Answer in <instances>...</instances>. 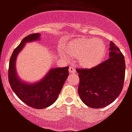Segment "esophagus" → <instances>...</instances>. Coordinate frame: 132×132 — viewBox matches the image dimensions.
Here are the masks:
<instances>
[{"mask_svg":"<svg viewBox=\"0 0 132 132\" xmlns=\"http://www.w3.org/2000/svg\"><path fill=\"white\" fill-rule=\"evenodd\" d=\"M69 72L70 73H75L76 72V70H75V68L73 67L72 66H70V67H69Z\"/></svg>","mask_w":132,"mask_h":132,"instance_id":"34e87169","label":"esophagus"}]
</instances>
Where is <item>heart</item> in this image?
I'll list each match as a JSON object with an SVG mask.
<instances>
[{
    "label": "heart",
    "instance_id": "obj_1",
    "mask_svg": "<svg viewBox=\"0 0 132 132\" xmlns=\"http://www.w3.org/2000/svg\"><path fill=\"white\" fill-rule=\"evenodd\" d=\"M66 53L77 57L79 65L91 68L98 65L104 57L106 46L98 38H81L70 42L66 47Z\"/></svg>",
    "mask_w": 132,
    "mask_h": 132
}]
</instances>
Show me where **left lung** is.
<instances>
[{
  "label": "left lung",
  "mask_w": 132,
  "mask_h": 132,
  "mask_svg": "<svg viewBox=\"0 0 132 132\" xmlns=\"http://www.w3.org/2000/svg\"><path fill=\"white\" fill-rule=\"evenodd\" d=\"M109 59L92 68H77L79 95L85 104L102 108L110 104L123 90L125 73L124 56L111 42Z\"/></svg>",
  "instance_id": "8db88e82"
}]
</instances>
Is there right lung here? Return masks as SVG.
I'll return each mask as SVG.
<instances>
[{"label":"right lung","instance_id":"1","mask_svg":"<svg viewBox=\"0 0 132 132\" xmlns=\"http://www.w3.org/2000/svg\"><path fill=\"white\" fill-rule=\"evenodd\" d=\"M40 34L27 36L15 48L11 55L9 66V81L11 89L18 97L28 106L35 109H44L50 106L57 98L65 81L68 76V67L51 68L44 78L36 83L24 82L18 77L15 70L17 55L26 42L40 39Z\"/></svg>","mask_w":132,"mask_h":132}]
</instances>
